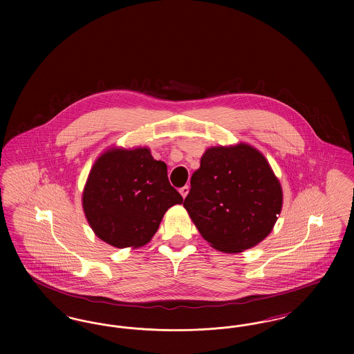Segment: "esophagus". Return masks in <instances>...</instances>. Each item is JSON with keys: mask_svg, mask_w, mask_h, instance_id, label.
Here are the masks:
<instances>
[{"mask_svg": "<svg viewBox=\"0 0 354 354\" xmlns=\"http://www.w3.org/2000/svg\"><path fill=\"white\" fill-rule=\"evenodd\" d=\"M179 192H180V195L185 198L187 195H188V192H189V187L188 185H185V187H182L180 189H179Z\"/></svg>", "mask_w": 354, "mask_h": 354, "instance_id": "esophagus-1", "label": "esophagus"}]
</instances>
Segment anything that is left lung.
<instances>
[{"label": "left lung", "mask_w": 354, "mask_h": 354, "mask_svg": "<svg viewBox=\"0 0 354 354\" xmlns=\"http://www.w3.org/2000/svg\"><path fill=\"white\" fill-rule=\"evenodd\" d=\"M183 205L212 248L239 253L270 235L283 189L266 156L251 145L215 146L203 153Z\"/></svg>", "instance_id": "1"}]
</instances>
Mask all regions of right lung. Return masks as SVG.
Returning <instances> with one entry per match:
<instances>
[{
  "label": "right lung",
  "instance_id": "right-lung-1",
  "mask_svg": "<svg viewBox=\"0 0 354 354\" xmlns=\"http://www.w3.org/2000/svg\"><path fill=\"white\" fill-rule=\"evenodd\" d=\"M183 198L169 185L167 165L149 147H111L102 152L87 176L82 207L94 234L115 248L151 241L166 211Z\"/></svg>",
  "mask_w": 354,
  "mask_h": 354
}]
</instances>
